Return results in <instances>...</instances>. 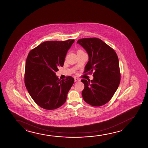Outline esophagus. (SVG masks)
Returning <instances> with one entry per match:
<instances>
[{
  "label": "esophagus",
  "instance_id": "obj_1",
  "mask_svg": "<svg viewBox=\"0 0 148 148\" xmlns=\"http://www.w3.org/2000/svg\"><path fill=\"white\" fill-rule=\"evenodd\" d=\"M74 81H75V82H77V81H80V79H79V78H74Z\"/></svg>",
  "mask_w": 148,
  "mask_h": 148
}]
</instances>
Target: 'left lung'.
<instances>
[{"mask_svg":"<svg viewBox=\"0 0 148 148\" xmlns=\"http://www.w3.org/2000/svg\"><path fill=\"white\" fill-rule=\"evenodd\" d=\"M77 43L88 55L84 73L94 71L92 80H81L84 84L82 91L83 99L92 106L103 105L111 99L119 85L121 75L117 55L100 39H80Z\"/></svg>","mask_w":148,"mask_h":148,"instance_id":"left-lung-1","label":"left lung"}]
</instances>
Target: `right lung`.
Segmentation results:
<instances>
[{
	"mask_svg": "<svg viewBox=\"0 0 148 148\" xmlns=\"http://www.w3.org/2000/svg\"><path fill=\"white\" fill-rule=\"evenodd\" d=\"M74 42L47 41L32 49L27 58L25 84L29 95L45 109L54 110L65 103L74 82L71 76L60 80L56 75L63 67L67 51Z\"/></svg>",
	"mask_w": 148,
	"mask_h": 148,
	"instance_id": "right-lung-1",
	"label": "right lung"
}]
</instances>
